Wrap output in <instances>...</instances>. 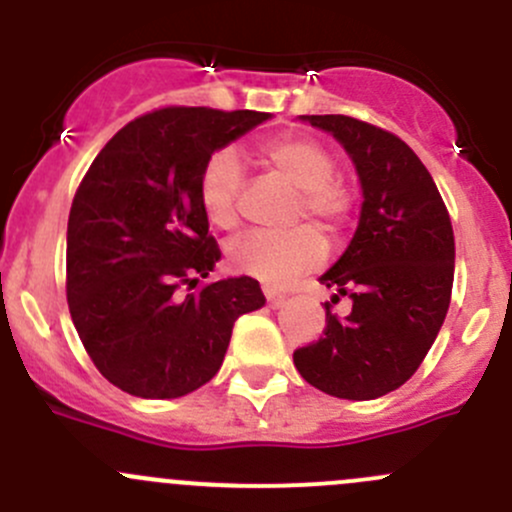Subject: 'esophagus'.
Listing matches in <instances>:
<instances>
[{
    "label": "esophagus",
    "instance_id": "esophagus-1",
    "mask_svg": "<svg viewBox=\"0 0 512 512\" xmlns=\"http://www.w3.org/2000/svg\"><path fill=\"white\" fill-rule=\"evenodd\" d=\"M265 299H267V304H270L272 309H277V307H282V304H285V294L277 292V289H272V287H265Z\"/></svg>",
    "mask_w": 512,
    "mask_h": 512
}]
</instances>
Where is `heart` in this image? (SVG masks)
<instances>
[{
    "mask_svg": "<svg viewBox=\"0 0 512 512\" xmlns=\"http://www.w3.org/2000/svg\"><path fill=\"white\" fill-rule=\"evenodd\" d=\"M262 163L299 190L294 223L312 220L329 235H342L356 213L352 185L334 173L332 148L302 133L275 136L260 146ZM245 165L232 148H218L203 163L198 198L205 218L215 227L232 230L240 223V193ZM312 225H299L285 235L247 232L227 245V265L240 275L257 277L267 285H285L292 277L314 270L327 257V242Z\"/></svg>",
    "mask_w": 512,
    "mask_h": 512,
    "instance_id": "heart-1",
    "label": "heart"
}]
</instances>
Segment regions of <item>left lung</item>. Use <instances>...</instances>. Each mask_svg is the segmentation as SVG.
<instances>
[{"mask_svg":"<svg viewBox=\"0 0 512 512\" xmlns=\"http://www.w3.org/2000/svg\"><path fill=\"white\" fill-rule=\"evenodd\" d=\"M352 156L364 205L352 245L322 275L324 334L294 349V366L314 389L337 399L369 401L399 389L431 349L451 304L456 242L446 203L421 158L391 131L352 116H307Z\"/></svg>","mask_w":512,"mask_h":512,"instance_id":"8db88e82","label":"left lung"}]
</instances>
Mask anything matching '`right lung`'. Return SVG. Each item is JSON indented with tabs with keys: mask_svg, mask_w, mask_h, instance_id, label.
<instances>
[{
	"mask_svg": "<svg viewBox=\"0 0 512 512\" xmlns=\"http://www.w3.org/2000/svg\"><path fill=\"white\" fill-rule=\"evenodd\" d=\"M267 118L156 108L126 123L86 170L66 232V299L86 354L126 394L178 399L208 384L237 317L265 304L252 277L203 285L220 247L198 178L210 153Z\"/></svg>",
	"mask_w": 512,
	"mask_h": 512,
	"instance_id": "add662e5",
	"label": "right lung"
}]
</instances>
